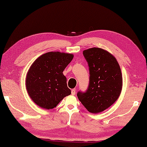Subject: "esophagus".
Returning <instances> with one entry per match:
<instances>
[{"mask_svg":"<svg viewBox=\"0 0 147 147\" xmlns=\"http://www.w3.org/2000/svg\"><path fill=\"white\" fill-rule=\"evenodd\" d=\"M76 92V88H74V89L71 90V94L72 95H74Z\"/></svg>","mask_w":147,"mask_h":147,"instance_id":"obj_1","label":"esophagus"}]
</instances>
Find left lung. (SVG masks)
<instances>
[{
    "label": "left lung",
    "mask_w": 147,
    "mask_h": 147,
    "mask_svg": "<svg viewBox=\"0 0 147 147\" xmlns=\"http://www.w3.org/2000/svg\"><path fill=\"white\" fill-rule=\"evenodd\" d=\"M83 54L89 67V84L78 97L90 113H98L112 105L119 98L122 87L121 69L113 55L105 50L93 47Z\"/></svg>",
    "instance_id": "8db88e82"
}]
</instances>
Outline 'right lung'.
Instances as JSON below:
<instances>
[{
  "instance_id": "add662e5",
  "label": "right lung",
  "mask_w": 147,
  "mask_h": 147,
  "mask_svg": "<svg viewBox=\"0 0 147 147\" xmlns=\"http://www.w3.org/2000/svg\"><path fill=\"white\" fill-rule=\"evenodd\" d=\"M73 58L72 54L48 52L31 65L26 77V88L38 106L53 109L64 97L71 94L62 72Z\"/></svg>"
}]
</instances>
